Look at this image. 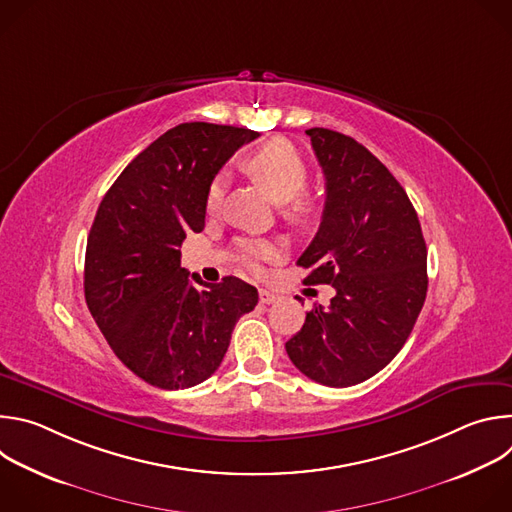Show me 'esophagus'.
<instances>
[{
    "instance_id": "34e87169",
    "label": "esophagus",
    "mask_w": 512,
    "mask_h": 512,
    "mask_svg": "<svg viewBox=\"0 0 512 512\" xmlns=\"http://www.w3.org/2000/svg\"><path fill=\"white\" fill-rule=\"evenodd\" d=\"M259 302L269 306V304H275V302H277V296H275V294H271L269 289H259Z\"/></svg>"
}]
</instances>
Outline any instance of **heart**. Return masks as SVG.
Listing matches in <instances>:
<instances>
[{
  "instance_id": "1",
  "label": "heart",
  "mask_w": 512,
  "mask_h": 512,
  "mask_svg": "<svg viewBox=\"0 0 512 512\" xmlns=\"http://www.w3.org/2000/svg\"><path fill=\"white\" fill-rule=\"evenodd\" d=\"M245 168L275 202L285 204L287 216L294 218V221H308L316 212V200L304 192L310 178L308 164L289 141H267L259 150L247 156ZM225 186V174H216L208 182L204 196V206L208 212H216L221 206ZM237 253L251 271H261L263 261L277 255V247L261 239H241L237 243Z\"/></svg>"
}]
</instances>
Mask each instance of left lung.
Listing matches in <instances>:
<instances>
[{"label": "left lung", "mask_w": 512, "mask_h": 512, "mask_svg": "<svg viewBox=\"0 0 512 512\" xmlns=\"http://www.w3.org/2000/svg\"><path fill=\"white\" fill-rule=\"evenodd\" d=\"M326 178L320 229L298 265L306 283H332L285 342L296 367L326 387L371 379L409 338L427 294V249L417 212L395 176L356 139L312 127Z\"/></svg>", "instance_id": "1"}]
</instances>
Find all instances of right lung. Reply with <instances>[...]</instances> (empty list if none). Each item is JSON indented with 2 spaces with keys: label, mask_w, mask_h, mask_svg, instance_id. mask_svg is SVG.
<instances>
[{
  "label": "right lung",
  "mask_w": 512,
  "mask_h": 512,
  "mask_svg": "<svg viewBox=\"0 0 512 512\" xmlns=\"http://www.w3.org/2000/svg\"><path fill=\"white\" fill-rule=\"evenodd\" d=\"M257 131L180 123L150 143L113 182L93 221L85 300L125 367L160 389L206 381L237 320L257 306L239 277L204 283L180 265L186 233L204 229L208 182Z\"/></svg>",
  "instance_id": "obj_1"
}]
</instances>
